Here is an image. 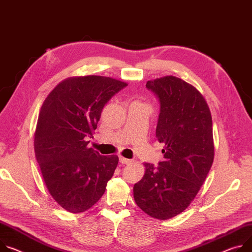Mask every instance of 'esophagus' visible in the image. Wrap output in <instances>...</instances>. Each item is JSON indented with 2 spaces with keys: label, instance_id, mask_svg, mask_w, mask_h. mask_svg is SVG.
<instances>
[{
  "label": "esophagus",
  "instance_id": "obj_1",
  "mask_svg": "<svg viewBox=\"0 0 252 252\" xmlns=\"http://www.w3.org/2000/svg\"><path fill=\"white\" fill-rule=\"evenodd\" d=\"M120 162H121L122 164H125V165H128V164L132 163L131 159L126 158H124V157H121V158H120Z\"/></svg>",
  "mask_w": 252,
  "mask_h": 252
}]
</instances>
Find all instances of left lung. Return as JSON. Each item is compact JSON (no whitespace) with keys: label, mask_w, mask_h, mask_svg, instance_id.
Segmentation results:
<instances>
[{"label":"left lung","mask_w":252,"mask_h":252,"mask_svg":"<svg viewBox=\"0 0 252 252\" xmlns=\"http://www.w3.org/2000/svg\"><path fill=\"white\" fill-rule=\"evenodd\" d=\"M159 101L156 136L165 145L158 166L145 163L133 186L136 205L148 215L167 220L184 211L196 197L214 158L212 118L203 95L176 76L147 82Z\"/></svg>","instance_id":"8db88e82"}]
</instances>
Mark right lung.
Masks as SVG:
<instances>
[{"label":"right lung","mask_w":252,"mask_h":252,"mask_svg":"<svg viewBox=\"0 0 252 252\" xmlns=\"http://www.w3.org/2000/svg\"><path fill=\"white\" fill-rule=\"evenodd\" d=\"M127 86L110 77L88 75L60 82L44 100L34 150L50 195L71 213L84 212L101 198L119 157L88 148L103 106Z\"/></svg>","instance_id":"add662e5"}]
</instances>
